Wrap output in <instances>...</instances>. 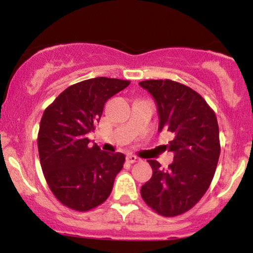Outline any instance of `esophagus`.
Segmentation results:
<instances>
[{
  "label": "esophagus",
  "mask_w": 253,
  "mask_h": 253,
  "mask_svg": "<svg viewBox=\"0 0 253 253\" xmlns=\"http://www.w3.org/2000/svg\"><path fill=\"white\" fill-rule=\"evenodd\" d=\"M127 161H128V163H136V162H139L140 159L138 158V157L134 156V155H128L127 156Z\"/></svg>",
  "instance_id": "obj_1"
}]
</instances>
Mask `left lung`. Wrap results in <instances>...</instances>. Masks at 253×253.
<instances>
[{"instance_id": "left-lung-1", "label": "left lung", "mask_w": 253, "mask_h": 253, "mask_svg": "<svg viewBox=\"0 0 253 253\" xmlns=\"http://www.w3.org/2000/svg\"><path fill=\"white\" fill-rule=\"evenodd\" d=\"M155 98L158 130H169L173 162L168 169L150 159L152 177L141 187V197L163 216H176L193 208L210 188L220 156L215 113L201 95L171 80L139 83Z\"/></svg>"}]
</instances>
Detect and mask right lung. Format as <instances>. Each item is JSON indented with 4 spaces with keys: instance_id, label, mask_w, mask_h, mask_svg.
I'll return each mask as SVG.
<instances>
[{
    "instance_id": "right-lung-1",
    "label": "right lung",
    "mask_w": 253,
    "mask_h": 253,
    "mask_svg": "<svg viewBox=\"0 0 253 253\" xmlns=\"http://www.w3.org/2000/svg\"><path fill=\"white\" fill-rule=\"evenodd\" d=\"M129 81L96 77L69 86L43 112L38 150L46 182L64 206L77 211L108 199L125 156L104 152L88 133L95 129L104 103Z\"/></svg>"
}]
</instances>
